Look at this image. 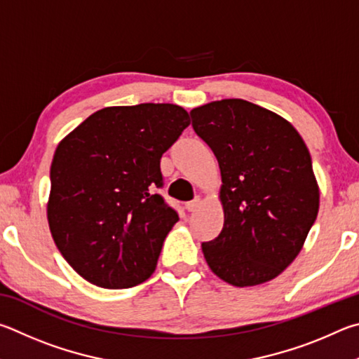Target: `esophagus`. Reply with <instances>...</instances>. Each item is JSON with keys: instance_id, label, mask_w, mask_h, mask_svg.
<instances>
[{"instance_id": "esophagus-1", "label": "esophagus", "mask_w": 359, "mask_h": 359, "mask_svg": "<svg viewBox=\"0 0 359 359\" xmlns=\"http://www.w3.org/2000/svg\"><path fill=\"white\" fill-rule=\"evenodd\" d=\"M198 206H200V198L197 197V198H194L192 202H187V203H186V210H187V211H196V210L198 208Z\"/></svg>"}]
</instances>
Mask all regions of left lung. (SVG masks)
<instances>
[{"label":"left lung","instance_id":"left-lung-1","mask_svg":"<svg viewBox=\"0 0 359 359\" xmlns=\"http://www.w3.org/2000/svg\"><path fill=\"white\" fill-rule=\"evenodd\" d=\"M191 116L222 178L224 227L202 243L206 263L235 287L278 278L318 215L320 191L304 140L278 113L243 99L215 100Z\"/></svg>","mask_w":359,"mask_h":359}]
</instances>
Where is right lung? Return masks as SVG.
<instances>
[{
    "label": "right lung",
    "instance_id": "1",
    "mask_svg": "<svg viewBox=\"0 0 359 359\" xmlns=\"http://www.w3.org/2000/svg\"><path fill=\"white\" fill-rule=\"evenodd\" d=\"M191 124L175 104L105 107L60 142L50 167L48 227L65 260L102 288L154 273L178 215L154 187L161 157Z\"/></svg>",
    "mask_w": 359,
    "mask_h": 359
}]
</instances>
